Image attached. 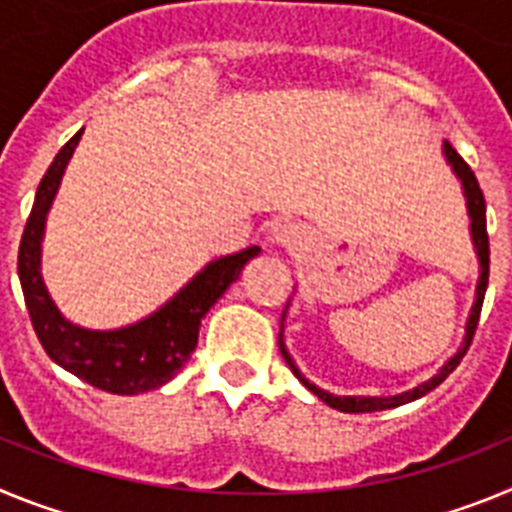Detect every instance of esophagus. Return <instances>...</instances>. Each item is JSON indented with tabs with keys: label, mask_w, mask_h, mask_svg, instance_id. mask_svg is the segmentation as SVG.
<instances>
[{
	"label": "esophagus",
	"mask_w": 512,
	"mask_h": 512,
	"mask_svg": "<svg viewBox=\"0 0 512 512\" xmlns=\"http://www.w3.org/2000/svg\"><path fill=\"white\" fill-rule=\"evenodd\" d=\"M307 238L305 228L297 223H279L277 228H274V243H279L282 248H297L302 246Z\"/></svg>",
	"instance_id": "esophagus-1"
}]
</instances>
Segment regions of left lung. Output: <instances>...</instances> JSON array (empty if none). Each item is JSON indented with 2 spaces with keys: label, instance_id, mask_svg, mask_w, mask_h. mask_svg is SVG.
<instances>
[{
  "label": "left lung",
  "instance_id": "1",
  "mask_svg": "<svg viewBox=\"0 0 512 512\" xmlns=\"http://www.w3.org/2000/svg\"><path fill=\"white\" fill-rule=\"evenodd\" d=\"M443 151H446V158L451 161L454 171L459 174L461 184H464V192H467L469 217H472V238H474V246H477L479 264H482V274H479V284H477V302H474L472 315H469L464 348H461L459 354H456L449 364L443 366L436 377L428 379V382L420 384V387H415L413 392H405V395H397V397H336V395H328V392L318 390L315 384H310L300 372H297V366L292 364V359H289V354H287V348H284V343H282V333H279V351H282V356H284V361L289 364V369L297 374V379L305 384L312 395H318L325 405L341 410V413H377V410H390V408H397V405H405V402H410V400H418V397H423L425 392H431L433 387H438L443 379L449 377L456 366H459V361L464 359L467 348L472 346L474 330H477V323H479V312H482V302H485L487 282H490V235H487V215H485L487 207H485V194H482V189H479L477 176H474V171L469 169L467 161H464V158L456 153V148L451 146V143H446V146H443Z\"/></svg>",
  "mask_w": 512,
  "mask_h": 512
}]
</instances>
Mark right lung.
Returning a JSON list of instances; mask_svg holds the SVG:
<instances>
[{
    "mask_svg": "<svg viewBox=\"0 0 512 512\" xmlns=\"http://www.w3.org/2000/svg\"><path fill=\"white\" fill-rule=\"evenodd\" d=\"M81 133L84 130H79L56 153L53 164L40 179L33 210L22 230L17 274H20L22 295L33 320L35 336L43 343L45 354L66 372L76 374L97 390L112 392V395H140V392L156 390L166 384L182 369L197 346L200 323L207 310L241 277L243 266L253 256H259L261 248L251 246L207 264L174 300L153 312L151 318L128 325V328L99 333V330L71 325L45 292L43 277H40V238H43L48 207L56 197L63 169L69 164Z\"/></svg>",
    "mask_w": 512,
    "mask_h": 512,
    "instance_id": "obj_1",
    "label": "right lung"
}]
</instances>
